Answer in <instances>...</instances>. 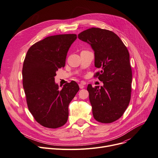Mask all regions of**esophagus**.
<instances>
[{"mask_svg": "<svg viewBox=\"0 0 158 158\" xmlns=\"http://www.w3.org/2000/svg\"><path fill=\"white\" fill-rule=\"evenodd\" d=\"M85 85V82H83V81H81L80 83H79V87H80V88L81 89H83L85 87H84V85Z\"/></svg>", "mask_w": 158, "mask_h": 158, "instance_id": "obj_1", "label": "esophagus"}]
</instances>
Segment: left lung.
<instances>
[{
  "mask_svg": "<svg viewBox=\"0 0 158 158\" xmlns=\"http://www.w3.org/2000/svg\"><path fill=\"white\" fill-rule=\"evenodd\" d=\"M78 37L90 44L95 54V66L101 69L94 77L104 85H88L94 118L99 122L110 123L123 116L131 99L132 71L127 47L114 32L91 28Z\"/></svg>",
  "mask_w": 158,
  "mask_h": 158,
  "instance_id": "left-lung-1",
  "label": "left lung"
}]
</instances>
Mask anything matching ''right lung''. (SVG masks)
<instances>
[{"label": "right lung", "mask_w": 158, "mask_h": 158, "mask_svg": "<svg viewBox=\"0 0 158 158\" xmlns=\"http://www.w3.org/2000/svg\"><path fill=\"white\" fill-rule=\"evenodd\" d=\"M76 34L47 37L28 49L23 62V85L28 110L42 126L57 128L68 118V106L79 90L77 82L66 83L61 90L54 81L59 68H64L68 51Z\"/></svg>", "instance_id": "obj_1"}]
</instances>
